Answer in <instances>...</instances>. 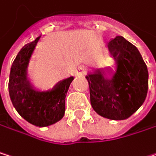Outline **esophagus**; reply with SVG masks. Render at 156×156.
<instances>
[{
    "label": "esophagus",
    "mask_w": 156,
    "mask_h": 156,
    "mask_svg": "<svg viewBox=\"0 0 156 156\" xmlns=\"http://www.w3.org/2000/svg\"><path fill=\"white\" fill-rule=\"evenodd\" d=\"M84 72H85V67H84L83 66H80L79 67L76 68V75H79V76L83 75V74H84Z\"/></svg>",
    "instance_id": "1"
}]
</instances>
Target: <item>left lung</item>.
Returning a JSON list of instances; mask_svg holds the SVG:
<instances>
[{"label":"left lung","instance_id":"obj_1","mask_svg":"<svg viewBox=\"0 0 156 156\" xmlns=\"http://www.w3.org/2000/svg\"><path fill=\"white\" fill-rule=\"evenodd\" d=\"M107 46L115 65L86 76L90 104L101 116L123 120L145 101L148 69L139 50L125 38L117 36Z\"/></svg>","mask_w":156,"mask_h":156}]
</instances>
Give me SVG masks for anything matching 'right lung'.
<instances>
[{
  "label": "right lung",
  "mask_w": 156,
  "mask_h": 156,
  "mask_svg": "<svg viewBox=\"0 0 156 156\" xmlns=\"http://www.w3.org/2000/svg\"><path fill=\"white\" fill-rule=\"evenodd\" d=\"M41 37L26 44L18 52L11 67L9 94L17 113L30 124L47 127L61 120L66 111V96L73 76L58 82L51 90L36 87L27 76L31 54Z\"/></svg>",
  "instance_id": "right-lung-1"
}]
</instances>
